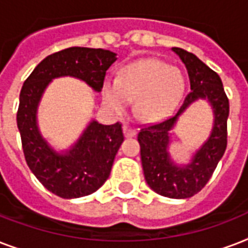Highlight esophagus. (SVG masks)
Wrapping results in <instances>:
<instances>
[{"label": "esophagus", "mask_w": 248, "mask_h": 248, "mask_svg": "<svg viewBox=\"0 0 248 248\" xmlns=\"http://www.w3.org/2000/svg\"><path fill=\"white\" fill-rule=\"evenodd\" d=\"M123 132H124V136H125V137H133L134 134H136V130L129 125L123 126Z\"/></svg>", "instance_id": "esophagus-1"}]
</instances>
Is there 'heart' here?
<instances>
[{"mask_svg": "<svg viewBox=\"0 0 248 248\" xmlns=\"http://www.w3.org/2000/svg\"><path fill=\"white\" fill-rule=\"evenodd\" d=\"M184 90V78L177 67L159 59H142L126 64L115 80L102 86V101L108 110L122 114L134 99L138 118L155 122L172 114Z\"/></svg>", "mask_w": 248, "mask_h": 248, "instance_id": "heart-1", "label": "heart"}]
</instances>
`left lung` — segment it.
<instances>
[{
  "label": "left lung",
  "instance_id": "8db88e82",
  "mask_svg": "<svg viewBox=\"0 0 248 248\" xmlns=\"http://www.w3.org/2000/svg\"><path fill=\"white\" fill-rule=\"evenodd\" d=\"M185 64L190 80V90L176 116L142 126L138 133L141 162L147 185L155 193L173 199H185L204 187L228 143L226 122L229 116V99L221 78L201 59L181 47H172ZM207 99L214 111V126L209 140L193 155L192 162L178 166L170 158L169 132L178 116L193 102Z\"/></svg>",
  "mask_w": 248,
  "mask_h": 248
}]
</instances>
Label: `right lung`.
Masks as SVG:
<instances>
[{"label":"right lung","mask_w":248,"mask_h":248,"mask_svg":"<svg viewBox=\"0 0 248 248\" xmlns=\"http://www.w3.org/2000/svg\"><path fill=\"white\" fill-rule=\"evenodd\" d=\"M116 54L105 49L68 47L46 57L20 90L16 114L26 162L46 189L64 199L89 195L110 176L115 155L124 141L122 124L103 125L92 120L70 150L58 153L40 133L38 103L53 78L72 76L101 92L106 71Z\"/></svg>","instance_id":"obj_1"}]
</instances>
